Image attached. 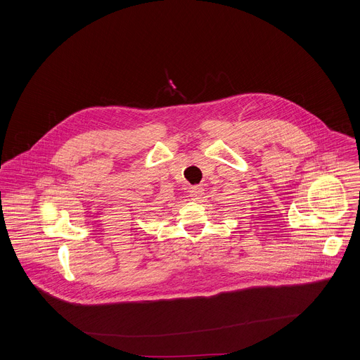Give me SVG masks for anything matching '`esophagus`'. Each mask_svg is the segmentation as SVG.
Instances as JSON below:
<instances>
[{"instance_id": "esophagus-1", "label": "esophagus", "mask_w": 360, "mask_h": 360, "mask_svg": "<svg viewBox=\"0 0 360 360\" xmlns=\"http://www.w3.org/2000/svg\"><path fill=\"white\" fill-rule=\"evenodd\" d=\"M188 195H189L193 200H196V199H199V198L203 195V188H202L200 185L191 186V188L188 189Z\"/></svg>"}]
</instances>
